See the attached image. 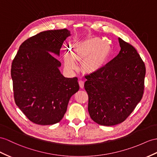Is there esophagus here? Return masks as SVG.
Masks as SVG:
<instances>
[{
  "label": "esophagus",
  "mask_w": 157,
  "mask_h": 157,
  "mask_svg": "<svg viewBox=\"0 0 157 157\" xmlns=\"http://www.w3.org/2000/svg\"><path fill=\"white\" fill-rule=\"evenodd\" d=\"M78 83H79L80 87H81V89H82V88L84 87V84H85V82H84L83 80H82V79H80V80H79V81H78Z\"/></svg>",
  "instance_id": "34e87169"
}]
</instances>
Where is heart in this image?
Returning <instances> with one entry per match:
<instances>
[{"label":"heart","mask_w":157,"mask_h":157,"mask_svg":"<svg viewBox=\"0 0 157 157\" xmlns=\"http://www.w3.org/2000/svg\"><path fill=\"white\" fill-rule=\"evenodd\" d=\"M109 53L107 45L102 43L98 39H93L82 44L75 46L72 53V58L67 56L64 58V63L67 67L75 68L76 64L74 59H85L83 67L88 71H94L104 63Z\"/></svg>","instance_id":"heart-1"}]
</instances>
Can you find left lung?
<instances>
[{"mask_svg":"<svg viewBox=\"0 0 157 157\" xmlns=\"http://www.w3.org/2000/svg\"><path fill=\"white\" fill-rule=\"evenodd\" d=\"M121 51L105 66L85 78L88 110L98 124L123 123L143 98L145 64L132 45L118 38Z\"/></svg>","mask_w":157,"mask_h":157,"instance_id":"8db88e82","label":"left lung"}]
</instances>
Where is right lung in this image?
<instances>
[{
    "instance_id": "1",
    "label": "right lung",
    "mask_w": 157,
    "mask_h": 157,
    "mask_svg": "<svg viewBox=\"0 0 157 157\" xmlns=\"http://www.w3.org/2000/svg\"><path fill=\"white\" fill-rule=\"evenodd\" d=\"M71 35L67 29L41 32L21 44L11 65L14 102L33 123L50 125L65 114L70 98L79 89L78 78H65L59 55L64 40Z\"/></svg>"
}]
</instances>
